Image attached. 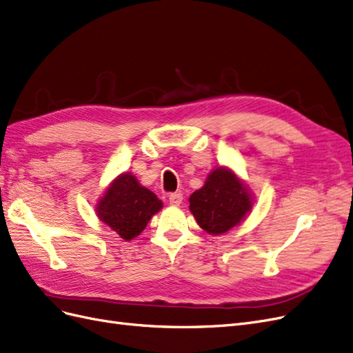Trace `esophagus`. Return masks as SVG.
<instances>
[{
	"mask_svg": "<svg viewBox=\"0 0 353 353\" xmlns=\"http://www.w3.org/2000/svg\"><path fill=\"white\" fill-rule=\"evenodd\" d=\"M181 201H183V194L181 193H170L169 194V203L174 206H179Z\"/></svg>",
	"mask_w": 353,
	"mask_h": 353,
	"instance_id": "obj_1",
	"label": "esophagus"
}]
</instances>
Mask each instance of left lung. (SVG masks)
Instances as JSON below:
<instances>
[{
	"label": "left lung",
	"instance_id": "obj_1",
	"mask_svg": "<svg viewBox=\"0 0 353 353\" xmlns=\"http://www.w3.org/2000/svg\"><path fill=\"white\" fill-rule=\"evenodd\" d=\"M252 209V196L237 175L227 168L209 174L205 185L190 196V210L199 225L213 236L234 228Z\"/></svg>",
	"mask_w": 353,
	"mask_h": 353
}]
</instances>
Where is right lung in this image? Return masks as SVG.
Wrapping results in <instances>:
<instances>
[{"label": "right lung", "mask_w": 353, "mask_h": 353, "mask_svg": "<svg viewBox=\"0 0 353 353\" xmlns=\"http://www.w3.org/2000/svg\"><path fill=\"white\" fill-rule=\"evenodd\" d=\"M162 206L153 191L138 184L132 174H122L105 190L99 201L97 215L123 240L130 241L140 236Z\"/></svg>", "instance_id": "add662e5"}]
</instances>
